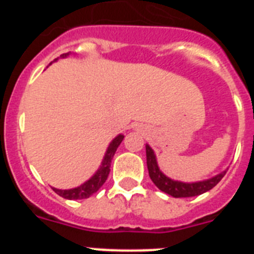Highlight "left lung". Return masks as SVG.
<instances>
[{"label": "left lung", "mask_w": 254, "mask_h": 254, "mask_svg": "<svg viewBox=\"0 0 254 254\" xmlns=\"http://www.w3.org/2000/svg\"><path fill=\"white\" fill-rule=\"evenodd\" d=\"M146 164L147 169H149V176L151 181L154 182V185L160 190L170 194L172 197H176V198L193 197L205 193V192L210 190L211 188H214L221 181V178L225 176L226 173V170H224V172L219 173V174H216L212 178L198 182L174 181V179L169 178V177H167L161 172L158 165V160H156V155H155L154 150L150 147L149 143H146Z\"/></svg>", "instance_id": "left-lung-1"}]
</instances>
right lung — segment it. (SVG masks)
<instances>
[{"mask_svg":"<svg viewBox=\"0 0 254 254\" xmlns=\"http://www.w3.org/2000/svg\"><path fill=\"white\" fill-rule=\"evenodd\" d=\"M69 53H64V55L61 56V58L68 57ZM58 61V58H56L53 62ZM125 136L123 134H118L112 140V142L109 143L107 151H105L104 158H103L102 164L100 167L98 168L95 173L93 174L90 179H87L86 182H84L81 186L75 188H69V190H58V188H53L56 193L58 196L64 197L66 199H82V198H89L91 194H94L96 190H99L103 185L107 181L108 176H109V172H111V163L112 159H113L114 154H116L117 149L121 145V142L123 141Z\"/></svg>","mask_w":254,"mask_h":254,"instance_id":"1","label":"right lung"}]
</instances>
